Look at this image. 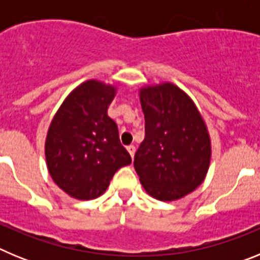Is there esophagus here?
<instances>
[{
    "mask_svg": "<svg viewBox=\"0 0 260 260\" xmlns=\"http://www.w3.org/2000/svg\"><path fill=\"white\" fill-rule=\"evenodd\" d=\"M127 151H128V153H130V156H132V158L134 157V153H135V147H134V146H128V147H127Z\"/></svg>",
    "mask_w": 260,
    "mask_h": 260,
    "instance_id": "esophagus-1",
    "label": "esophagus"
}]
</instances>
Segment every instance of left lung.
Masks as SVG:
<instances>
[{
	"label": "left lung",
	"mask_w": 260,
	"mask_h": 260,
	"mask_svg": "<svg viewBox=\"0 0 260 260\" xmlns=\"http://www.w3.org/2000/svg\"><path fill=\"white\" fill-rule=\"evenodd\" d=\"M144 141L134 168L144 190L162 202L194 191L210 168L207 126L189 95L173 83L141 88Z\"/></svg>",
	"instance_id": "8db88e82"
}]
</instances>
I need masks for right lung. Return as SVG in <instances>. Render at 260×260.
Listing matches in <instances>:
<instances>
[{
    "mask_svg": "<svg viewBox=\"0 0 260 260\" xmlns=\"http://www.w3.org/2000/svg\"><path fill=\"white\" fill-rule=\"evenodd\" d=\"M116 87L87 80L69 93L49 125L45 158L59 189L80 201L104 194L119 168L132 164L108 108Z\"/></svg>",
    "mask_w": 260,
    "mask_h": 260,
    "instance_id": "1",
    "label": "right lung"
}]
</instances>
